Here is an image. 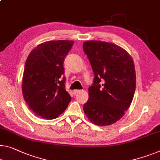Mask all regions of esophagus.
<instances>
[{
	"label": "esophagus",
	"mask_w": 160,
	"mask_h": 160,
	"mask_svg": "<svg viewBox=\"0 0 160 160\" xmlns=\"http://www.w3.org/2000/svg\"><path fill=\"white\" fill-rule=\"evenodd\" d=\"M82 92V91L81 90H78V89H76V90H73V94H78V93H79V92Z\"/></svg>",
	"instance_id": "esophagus-1"
}]
</instances>
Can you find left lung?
I'll return each instance as SVG.
<instances>
[{
  "label": "left lung",
  "instance_id": "1",
  "mask_svg": "<svg viewBox=\"0 0 160 160\" xmlns=\"http://www.w3.org/2000/svg\"><path fill=\"white\" fill-rule=\"evenodd\" d=\"M83 49L94 74L83 111L95 124H114L124 116L133 99L136 88L133 60L124 49L112 43L88 41L83 43Z\"/></svg>",
  "mask_w": 160,
  "mask_h": 160
}]
</instances>
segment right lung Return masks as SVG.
Returning a JSON list of instances; mask_svg holds the SVG:
<instances>
[{"mask_svg":"<svg viewBox=\"0 0 160 160\" xmlns=\"http://www.w3.org/2000/svg\"><path fill=\"white\" fill-rule=\"evenodd\" d=\"M73 41H46L27 58L22 91L26 104L36 116L53 119L65 111L72 98L65 89L63 61Z\"/></svg>","mask_w":160,"mask_h":160,"instance_id":"right-lung-1","label":"right lung"}]
</instances>
